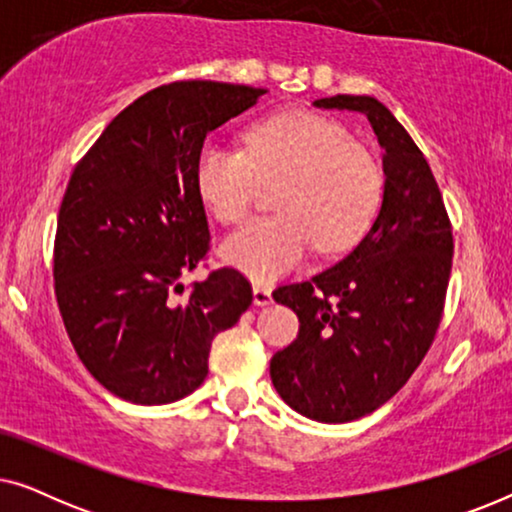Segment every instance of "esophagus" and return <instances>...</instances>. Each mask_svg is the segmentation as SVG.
Masks as SVG:
<instances>
[{
  "label": "esophagus",
  "instance_id": "1",
  "mask_svg": "<svg viewBox=\"0 0 512 512\" xmlns=\"http://www.w3.org/2000/svg\"><path fill=\"white\" fill-rule=\"evenodd\" d=\"M254 303L258 307H265V305L272 303V289H270V286H263V284L254 286Z\"/></svg>",
  "mask_w": 512,
  "mask_h": 512
}]
</instances>
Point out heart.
Returning <instances> with one entry per match:
<instances>
[{
    "label": "heart",
    "mask_w": 512,
    "mask_h": 512,
    "mask_svg": "<svg viewBox=\"0 0 512 512\" xmlns=\"http://www.w3.org/2000/svg\"><path fill=\"white\" fill-rule=\"evenodd\" d=\"M244 151L202 146L195 184L221 223H240L258 188L279 184V214L251 221L221 244L223 261L268 279L303 261L307 249L342 251L373 223L382 200V170L345 125L314 111L265 116L244 130Z\"/></svg>",
    "instance_id": "1"
}]
</instances>
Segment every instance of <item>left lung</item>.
<instances>
[{"instance_id": "obj_1", "label": "left lung", "mask_w": 512, "mask_h": 512, "mask_svg": "<svg viewBox=\"0 0 512 512\" xmlns=\"http://www.w3.org/2000/svg\"><path fill=\"white\" fill-rule=\"evenodd\" d=\"M366 114L384 149V193L363 240L331 268L272 293L298 314V338L270 361L277 394L300 415L345 424L410 380L436 338L452 270V226L424 153L368 95L314 100Z\"/></svg>"}]
</instances>
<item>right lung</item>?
<instances>
[{
    "mask_svg": "<svg viewBox=\"0 0 512 512\" xmlns=\"http://www.w3.org/2000/svg\"><path fill=\"white\" fill-rule=\"evenodd\" d=\"M265 93L219 81L153 88L74 167L55 233V298L83 366L123 401L163 405L198 389L212 340L251 305L235 268L188 293L181 277L209 249L195 184L205 137Z\"/></svg>",
    "mask_w": 512,
    "mask_h": 512,
    "instance_id": "obj_1",
    "label": "right lung"
}]
</instances>
